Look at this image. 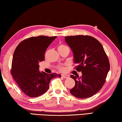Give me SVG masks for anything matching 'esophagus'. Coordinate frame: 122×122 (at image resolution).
<instances>
[{"instance_id":"obj_1","label":"esophagus","mask_w":122,"mask_h":122,"mask_svg":"<svg viewBox=\"0 0 122 122\" xmlns=\"http://www.w3.org/2000/svg\"><path fill=\"white\" fill-rule=\"evenodd\" d=\"M61 77L64 78H68L69 77V76L68 75H66V74H62V75H61Z\"/></svg>"}]
</instances>
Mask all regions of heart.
<instances>
[{
	"label": "heart",
	"instance_id": "1",
	"mask_svg": "<svg viewBox=\"0 0 122 122\" xmlns=\"http://www.w3.org/2000/svg\"><path fill=\"white\" fill-rule=\"evenodd\" d=\"M68 48V47H66V46H65V45H60V46L58 47V48ZM59 69L60 71H63L66 70V68H65V67H64V66H61V67H59Z\"/></svg>",
	"mask_w": 122,
	"mask_h": 122
}]
</instances>
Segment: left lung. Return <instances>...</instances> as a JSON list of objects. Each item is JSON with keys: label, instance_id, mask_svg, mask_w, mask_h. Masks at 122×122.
I'll use <instances>...</instances> for the list:
<instances>
[{"label": "left lung", "instance_id": "8db88e82", "mask_svg": "<svg viewBox=\"0 0 122 122\" xmlns=\"http://www.w3.org/2000/svg\"><path fill=\"white\" fill-rule=\"evenodd\" d=\"M65 41L73 53L76 69L81 71V77L71 75L75 85L70 90L73 96L89 98L101 90L110 70L109 59L99 41L88 36H65Z\"/></svg>", "mask_w": 122, "mask_h": 122}]
</instances>
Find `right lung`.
I'll return each instance as SVG.
<instances>
[{
  "label": "right lung",
  "instance_id": "add662e5",
  "mask_svg": "<svg viewBox=\"0 0 122 122\" xmlns=\"http://www.w3.org/2000/svg\"><path fill=\"white\" fill-rule=\"evenodd\" d=\"M56 36H40L26 39L16 47L13 54L11 74L26 95L36 97L49 89L51 80L60 74L40 72L39 63L45 60L47 48Z\"/></svg>",
  "mask_w": 122,
  "mask_h": 122
}]
</instances>
